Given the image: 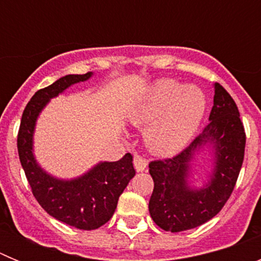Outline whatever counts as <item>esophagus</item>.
I'll use <instances>...</instances> for the list:
<instances>
[{
    "mask_svg": "<svg viewBox=\"0 0 261 261\" xmlns=\"http://www.w3.org/2000/svg\"><path fill=\"white\" fill-rule=\"evenodd\" d=\"M133 165H135L136 171L142 172V171H145V170H146L147 161L145 158H142V156L136 155L135 158H133Z\"/></svg>",
    "mask_w": 261,
    "mask_h": 261,
    "instance_id": "obj_1",
    "label": "esophagus"
}]
</instances>
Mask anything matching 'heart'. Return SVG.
<instances>
[{
  "mask_svg": "<svg viewBox=\"0 0 261 261\" xmlns=\"http://www.w3.org/2000/svg\"><path fill=\"white\" fill-rule=\"evenodd\" d=\"M205 108L206 98L200 87L161 80L136 105L129 120L137 128L147 126L145 142L149 150L167 156L190 142L201 123Z\"/></svg>",
  "mask_w": 261,
  "mask_h": 261,
  "instance_id": "b5f03b06",
  "label": "heart"
}]
</instances>
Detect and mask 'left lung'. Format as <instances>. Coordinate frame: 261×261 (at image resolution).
<instances>
[{"label": "left lung", "mask_w": 261, "mask_h": 261, "mask_svg": "<svg viewBox=\"0 0 261 261\" xmlns=\"http://www.w3.org/2000/svg\"><path fill=\"white\" fill-rule=\"evenodd\" d=\"M246 133L234 99L214 84L209 124L190 146L174 158L153 161L149 172L154 190L149 212L154 222L166 231L195 229L212 220L229 200L242 168ZM205 147H212L214 168L201 187L190 186L192 162Z\"/></svg>", "instance_id": "obj_1"}]
</instances>
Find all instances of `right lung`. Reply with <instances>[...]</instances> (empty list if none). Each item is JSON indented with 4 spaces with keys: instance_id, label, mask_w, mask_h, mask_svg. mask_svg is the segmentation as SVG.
<instances>
[{
    "instance_id": "right-lung-1",
    "label": "right lung",
    "mask_w": 261,
    "mask_h": 261,
    "mask_svg": "<svg viewBox=\"0 0 261 261\" xmlns=\"http://www.w3.org/2000/svg\"><path fill=\"white\" fill-rule=\"evenodd\" d=\"M86 74H68L36 91L27 103L18 132V154L27 180L41 208L53 218L81 230H95L114 216L120 195L136 175L132 155L116 162H99L73 179H59L41 168L34 155L36 120L52 98L66 89L90 80Z\"/></svg>"
}]
</instances>
